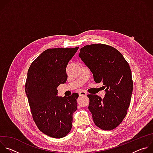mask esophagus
I'll use <instances>...</instances> for the list:
<instances>
[{"label": "esophagus", "instance_id": "34e87169", "mask_svg": "<svg viewBox=\"0 0 153 153\" xmlns=\"http://www.w3.org/2000/svg\"><path fill=\"white\" fill-rule=\"evenodd\" d=\"M86 93H85V92H84V91H80V92H79V96H86Z\"/></svg>", "mask_w": 153, "mask_h": 153}]
</instances>
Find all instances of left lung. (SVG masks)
Segmentation results:
<instances>
[{"mask_svg": "<svg viewBox=\"0 0 153 153\" xmlns=\"http://www.w3.org/2000/svg\"><path fill=\"white\" fill-rule=\"evenodd\" d=\"M79 57L105 89L102 99L88 94V109L96 126L103 130L116 128L127 114L133 88L131 71L123 55L105 44H92L80 48Z\"/></svg>", "mask_w": 153, "mask_h": 153, "instance_id": "8db88e82", "label": "left lung"}]
</instances>
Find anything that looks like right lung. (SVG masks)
Returning a JSON list of instances; mask_svg holds the SVG:
<instances>
[{
  "label": "right lung",
  "mask_w": 153,
  "mask_h": 153,
  "mask_svg": "<svg viewBox=\"0 0 153 153\" xmlns=\"http://www.w3.org/2000/svg\"><path fill=\"white\" fill-rule=\"evenodd\" d=\"M78 49H48L33 62L28 71L25 92L33 120L43 133L53 138L66 136L73 126L79 94L59 97L57 88L67 82L66 68Z\"/></svg>",
  "instance_id": "add662e5"
}]
</instances>
